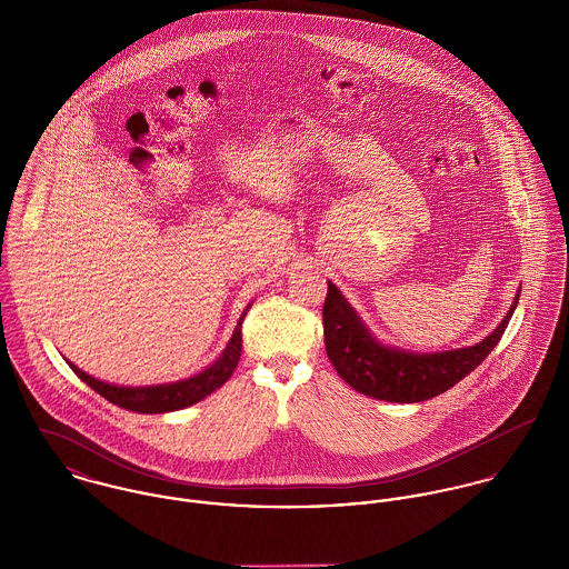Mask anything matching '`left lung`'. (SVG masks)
<instances>
[{"label": "left lung", "instance_id": "1", "mask_svg": "<svg viewBox=\"0 0 569 569\" xmlns=\"http://www.w3.org/2000/svg\"><path fill=\"white\" fill-rule=\"evenodd\" d=\"M517 302L519 293L501 325L480 343L460 350L416 355L375 341L337 287L328 282L322 309L326 352L337 375L352 390L390 403H420L447 392L487 359L510 322Z\"/></svg>", "mask_w": 569, "mask_h": 569}]
</instances>
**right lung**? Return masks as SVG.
Here are the masks:
<instances>
[{
  "label": "right lung",
  "instance_id": "add662e5",
  "mask_svg": "<svg viewBox=\"0 0 569 569\" xmlns=\"http://www.w3.org/2000/svg\"><path fill=\"white\" fill-rule=\"evenodd\" d=\"M249 307L244 309L239 326L228 343V348L223 350V355L203 372L186 379V381H177V383H168V386H149V388H120V386H109L102 383L89 375H84L74 363H70V368L74 370V375L84 381L91 390H96L100 397H104L109 403L113 406L124 407L138 413H163V411H174L181 407L194 406L201 399H206L208 395H212L214 390H219L234 372L239 359H241V348H243V328L244 316H247Z\"/></svg>",
  "mask_w": 569,
  "mask_h": 569
}]
</instances>
